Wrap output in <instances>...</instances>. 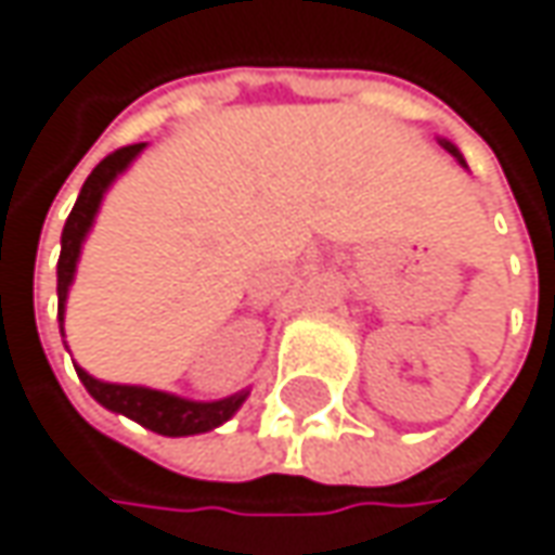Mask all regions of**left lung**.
<instances>
[{
  "mask_svg": "<svg viewBox=\"0 0 555 555\" xmlns=\"http://www.w3.org/2000/svg\"><path fill=\"white\" fill-rule=\"evenodd\" d=\"M440 146H443V150H447V153H450V155H456V162H459V165H462V168H465V158L459 155V150H456V146H453V143H450V140H440Z\"/></svg>",
  "mask_w": 555,
  "mask_h": 555,
  "instance_id": "1",
  "label": "left lung"
}]
</instances>
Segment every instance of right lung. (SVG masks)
<instances>
[{
  "label": "right lung",
  "instance_id": "right-lung-1",
  "mask_svg": "<svg viewBox=\"0 0 555 555\" xmlns=\"http://www.w3.org/2000/svg\"><path fill=\"white\" fill-rule=\"evenodd\" d=\"M146 143H133V146H121L112 155H105L93 168V175L80 186V196L70 208L65 231H62V256H59V321H65V299H68V287L77 271V259H80V246L93 228L99 203L105 196V190L112 181L125 171L127 165L143 153ZM77 369V365H74ZM77 377L83 380V387L90 390V397L102 402L112 412H121L127 418H133L137 425L165 434V437H190V434H206V430L224 425L243 400L249 397V390H240L228 400L215 402H196L175 397V393H162V390H150V387H130V384H105L96 380L93 374L77 369Z\"/></svg>",
  "mask_w": 555,
  "mask_h": 555
}]
</instances>
